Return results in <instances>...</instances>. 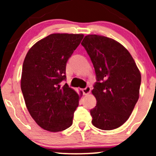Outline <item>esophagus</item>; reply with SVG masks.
Segmentation results:
<instances>
[{"label":"esophagus","instance_id":"obj_1","mask_svg":"<svg viewBox=\"0 0 156 156\" xmlns=\"http://www.w3.org/2000/svg\"><path fill=\"white\" fill-rule=\"evenodd\" d=\"M82 91L84 94H88L90 93L91 91V87L89 86H87L85 88L82 89Z\"/></svg>","mask_w":156,"mask_h":156}]
</instances>
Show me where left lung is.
<instances>
[{
    "label": "left lung",
    "mask_w": 156,
    "mask_h": 156,
    "mask_svg": "<svg viewBox=\"0 0 156 156\" xmlns=\"http://www.w3.org/2000/svg\"><path fill=\"white\" fill-rule=\"evenodd\" d=\"M82 45L94 67L97 82L91 92L97 105L91 123L101 130L120 127L129 118L139 98L141 76L129 51L116 40L89 35Z\"/></svg>",
    "instance_id": "obj_1"
}]
</instances>
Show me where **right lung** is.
Listing matches in <instances>:
<instances>
[{
	"instance_id": "1",
	"label": "right lung",
	"mask_w": 156,
	"mask_h": 156,
	"mask_svg": "<svg viewBox=\"0 0 156 156\" xmlns=\"http://www.w3.org/2000/svg\"><path fill=\"white\" fill-rule=\"evenodd\" d=\"M84 37L82 34L55 33L35 43L23 62L21 90L30 114L52 132L71 126L79 105L78 94L67 84L66 65Z\"/></svg>"
}]
</instances>
